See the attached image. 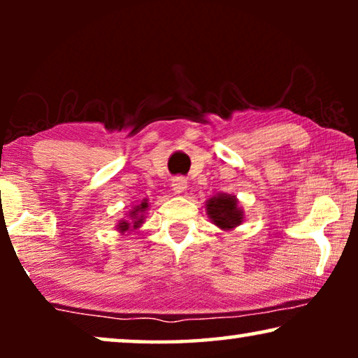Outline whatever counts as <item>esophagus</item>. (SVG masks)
Masks as SVG:
<instances>
[{"label": "esophagus", "mask_w": 358, "mask_h": 358, "mask_svg": "<svg viewBox=\"0 0 358 358\" xmlns=\"http://www.w3.org/2000/svg\"><path fill=\"white\" fill-rule=\"evenodd\" d=\"M171 187H173V190L176 194H182L185 189H187V179L185 178H174L173 179V184H171Z\"/></svg>", "instance_id": "esophagus-1"}]
</instances>
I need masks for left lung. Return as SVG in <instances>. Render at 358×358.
<instances>
[{"label": "left lung", "instance_id": "obj_1", "mask_svg": "<svg viewBox=\"0 0 358 358\" xmlns=\"http://www.w3.org/2000/svg\"><path fill=\"white\" fill-rule=\"evenodd\" d=\"M205 210L212 223L224 231L234 229L244 222V210L231 194H217L210 197L205 203Z\"/></svg>", "mask_w": 358, "mask_h": 358}]
</instances>
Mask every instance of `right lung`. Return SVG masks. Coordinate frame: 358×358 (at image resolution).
Listing matches in <instances>:
<instances>
[{"mask_svg":"<svg viewBox=\"0 0 358 358\" xmlns=\"http://www.w3.org/2000/svg\"><path fill=\"white\" fill-rule=\"evenodd\" d=\"M146 212H148V200L143 199V202L140 205H135V207L129 212V215H127L129 220H120L119 224H117V229H119L120 233L138 229L145 222Z\"/></svg>","mask_w":358,"mask_h":358,"instance_id":"1","label":"right lung"}]
</instances>
